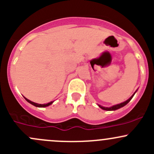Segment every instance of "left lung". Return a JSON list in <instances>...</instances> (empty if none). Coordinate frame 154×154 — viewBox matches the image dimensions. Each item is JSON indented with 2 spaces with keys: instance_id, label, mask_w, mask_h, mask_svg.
Listing matches in <instances>:
<instances>
[{
  "instance_id": "left-lung-1",
  "label": "left lung",
  "mask_w": 154,
  "mask_h": 154,
  "mask_svg": "<svg viewBox=\"0 0 154 154\" xmlns=\"http://www.w3.org/2000/svg\"><path fill=\"white\" fill-rule=\"evenodd\" d=\"M134 94H133V95L131 96V97H130L129 99H128V100H126V102H123V103H121V104H116V105L112 106V107H102V106H100V105H99V107H100V108H102V109H104V110H108V111L116 110V109H119V108L124 107V106L126 105V104H127L128 103H129L130 101H131V99H132V97H133V96H134Z\"/></svg>"
}]
</instances>
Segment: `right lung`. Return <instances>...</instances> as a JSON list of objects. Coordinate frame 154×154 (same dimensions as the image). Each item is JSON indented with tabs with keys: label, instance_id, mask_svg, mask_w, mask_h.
<instances>
[{
	"label": "right lung",
	"instance_id": "obj_1",
	"mask_svg": "<svg viewBox=\"0 0 154 154\" xmlns=\"http://www.w3.org/2000/svg\"><path fill=\"white\" fill-rule=\"evenodd\" d=\"M25 100H26V101H27V102H29V103H30V104H33V105L36 106V107H47V106L50 105V104H52V102H49V103H47V104H37V103L33 102H31V101L28 100V99H26V98H25Z\"/></svg>",
	"mask_w": 154,
	"mask_h": 154
}]
</instances>
